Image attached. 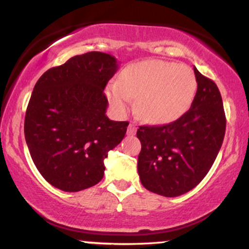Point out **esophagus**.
<instances>
[{
    "mask_svg": "<svg viewBox=\"0 0 249 249\" xmlns=\"http://www.w3.org/2000/svg\"><path fill=\"white\" fill-rule=\"evenodd\" d=\"M136 131H137V127L134 124H130L127 126V134L128 136H133V134H136Z\"/></svg>",
    "mask_w": 249,
    "mask_h": 249,
    "instance_id": "34e87169",
    "label": "esophagus"
}]
</instances>
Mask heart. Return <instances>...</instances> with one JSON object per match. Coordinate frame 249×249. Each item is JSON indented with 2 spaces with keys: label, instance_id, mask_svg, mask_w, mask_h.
Segmentation results:
<instances>
[{
  "label": "heart",
  "instance_id": "obj_1",
  "mask_svg": "<svg viewBox=\"0 0 249 249\" xmlns=\"http://www.w3.org/2000/svg\"><path fill=\"white\" fill-rule=\"evenodd\" d=\"M196 90V76L187 65L152 59L128 65L105 92L118 115H125L137 98V115L142 121L168 124L190 108Z\"/></svg>",
  "mask_w": 249,
  "mask_h": 249
}]
</instances>
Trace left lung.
I'll list each match as a JSON object with an SVG mask.
<instances>
[{
	"label": "left lung",
	"instance_id": "8db88e82",
	"mask_svg": "<svg viewBox=\"0 0 249 249\" xmlns=\"http://www.w3.org/2000/svg\"><path fill=\"white\" fill-rule=\"evenodd\" d=\"M198 89L191 108L160 126H139L138 173L146 190L164 196L191 191L212 167L224 142L226 117L216 84L194 67Z\"/></svg>",
	"mask_w": 249,
	"mask_h": 249
}]
</instances>
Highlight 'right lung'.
<instances>
[{
  "instance_id": "obj_1",
  "label": "right lung",
  "mask_w": 249,
  "mask_h": 249,
  "mask_svg": "<svg viewBox=\"0 0 249 249\" xmlns=\"http://www.w3.org/2000/svg\"><path fill=\"white\" fill-rule=\"evenodd\" d=\"M117 70L115 57L91 51L37 81L25 112V142L37 170L56 188L78 192L98 184L108 151L124 138L128 123L105 115L104 89Z\"/></svg>"
}]
</instances>
